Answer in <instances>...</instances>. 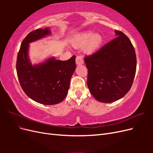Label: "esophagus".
<instances>
[{
    "label": "esophagus",
    "instance_id": "obj_1",
    "mask_svg": "<svg viewBox=\"0 0 153 153\" xmlns=\"http://www.w3.org/2000/svg\"><path fill=\"white\" fill-rule=\"evenodd\" d=\"M84 63V59L80 55H77L76 57V64L77 65H82Z\"/></svg>",
    "mask_w": 153,
    "mask_h": 153
}]
</instances>
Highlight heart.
Masks as SVG:
<instances>
[{"mask_svg":"<svg viewBox=\"0 0 153 153\" xmlns=\"http://www.w3.org/2000/svg\"><path fill=\"white\" fill-rule=\"evenodd\" d=\"M103 42V37L99 33H92L91 30L83 31L76 36L73 41L75 47L82 48L87 54H93Z\"/></svg>","mask_w":153,"mask_h":153,"instance_id":"heart-1","label":"heart"}]
</instances>
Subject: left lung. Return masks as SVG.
<instances>
[{"label":"left lung","instance_id":"1","mask_svg":"<svg viewBox=\"0 0 153 153\" xmlns=\"http://www.w3.org/2000/svg\"><path fill=\"white\" fill-rule=\"evenodd\" d=\"M115 33L117 38L84 59L88 88L102 103H112L126 95L136 73V54L130 40L121 31L115 30Z\"/></svg>","mask_w":153,"mask_h":153}]
</instances>
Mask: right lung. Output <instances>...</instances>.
Segmentation results:
<instances>
[{
	"instance_id": "right-lung-1",
	"label": "right lung",
	"mask_w": 153,
	"mask_h": 153,
	"mask_svg": "<svg viewBox=\"0 0 153 153\" xmlns=\"http://www.w3.org/2000/svg\"><path fill=\"white\" fill-rule=\"evenodd\" d=\"M50 34V27L30 32L21 44L16 66L18 80L26 95L36 102L47 105L59 103L66 98L76 69L75 55L68 61L50 57L42 62L32 64L29 44Z\"/></svg>"
}]
</instances>
